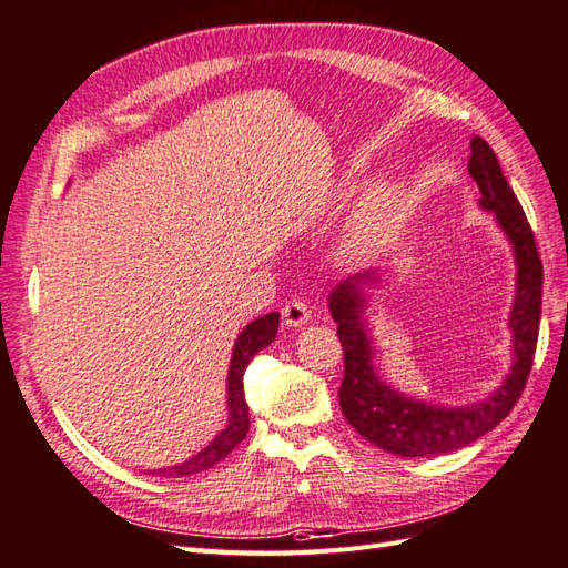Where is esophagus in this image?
Segmentation results:
<instances>
[{"label": "esophagus", "instance_id": "1", "mask_svg": "<svg viewBox=\"0 0 568 568\" xmlns=\"http://www.w3.org/2000/svg\"><path fill=\"white\" fill-rule=\"evenodd\" d=\"M310 307L302 300H290L283 305V322L285 326H305L310 322Z\"/></svg>", "mask_w": 568, "mask_h": 568}]
</instances>
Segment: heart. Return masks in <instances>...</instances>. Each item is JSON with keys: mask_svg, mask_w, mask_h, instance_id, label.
<instances>
[{"mask_svg": "<svg viewBox=\"0 0 568 568\" xmlns=\"http://www.w3.org/2000/svg\"><path fill=\"white\" fill-rule=\"evenodd\" d=\"M399 217L402 207L392 189L377 186L367 191L358 207H355L344 240H341V256H346L348 261H365L375 256L387 244L394 230L399 227Z\"/></svg>", "mask_w": 568, "mask_h": 568, "instance_id": "b5f03b06", "label": "heart"}]
</instances>
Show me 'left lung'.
<instances>
[{
    "instance_id": "left-lung-1",
    "label": "left lung",
    "mask_w": 568,
    "mask_h": 568,
    "mask_svg": "<svg viewBox=\"0 0 568 568\" xmlns=\"http://www.w3.org/2000/svg\"><path fill=\"white\" fill-rule=\"evenodd\" d=\"M467 169L479 186V205L491 210L500 230L508 234L518 266L516 302L510 310L513 367L489 399L450 408L408 399L394 392L375 375L373 346L363 320L365 287L375 285L377 275H353L328 295V310L338 324L336 334L344 346V382L338 389L341 412L365 440L399 457L445 455L481 438L513 412L532 371L542 314V258L537 254L535 234L500 171L498 156L484 138L471 140Z\"/></svg>"
}]
</instances>
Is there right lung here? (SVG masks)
<instances>
[{
  "instance_id": "add662e5",
  "label": "right lung",
  "mask_w": 568,
  "mask_h": 568,
  "mask_svg": "<svg viewBox=\"0 0 568 568\" xmlns=\"http://www.w3.org/2000/svg\"><path fill=\"white\" fill-rule=\"evenodd\" d=\"M278 322H281V314L271 312L266 316H258V320H254L240 334V338H236V344H234V353L230 361V375H227V408H230L227 426H224V430H220L215 435L213 443L203 447L197 455H193L189 463H181L176 467H166V469H156L160 477H189V474L215 467L220 459L227 457L234 447L246 438L248 406L244 399V371L258 351L273 344L275 334H278Z\"/></svg>"
}]
</instances>
